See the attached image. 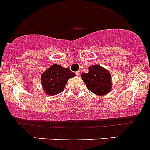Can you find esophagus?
<instances>
[{
    "mask_svg": "<svg viewBox=\"0 0 150 150\" xmlns=\"http://www.w3.org/2000/svg\"><path fill=\"white\" fill-rule=\"evenodd\" d=\"M75 75H76L77 76H80V75H81V71L80 70L77 71V72H75Z\"/></svg>",
    "mask_w": 150,
    "mask_h": 150,
    "instance_id": "obj_1",
    "label": "esophagus"
}]
</instances>
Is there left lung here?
Masks as SVG:
<instances>
[{"label":"left lung","mask_w":150,"mask_h":150,"mask_svg":"<svg viewBox=\"0 0 150 150\" xmlns=\"http://www.w3.org/2000/svg\"><path fill=\"white\" fill-rule=\"evenodd\" d=\"M83 80L88 89L97 95H104L111 90V75L108 70L99 65L89 67L88 72L83 73Z\"/></svg>","instance_id":"obj_1"}]
</instances>
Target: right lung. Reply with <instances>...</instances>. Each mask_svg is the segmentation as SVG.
I'll list each match as a JSON object with an SVG mask.
<instances>
[{
    "label": "right lung",
    "mask_w": 150,
    "mask_h": 150,
    "mask_svg": "<svg viewBox=\"0 0 150 150\" xmlns=\"http://www.w3.org/2000/svg\"><path fill=\"white\" fill-rule=\"evenodd\" d=\"M75 75L69 68H64L59 64H53L41 75L43 88L48 95H56L63 91L69 78Z\"/></svg>",
    "instance_id": "add662e5"
}]
</instances>
